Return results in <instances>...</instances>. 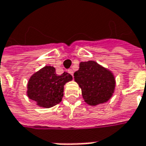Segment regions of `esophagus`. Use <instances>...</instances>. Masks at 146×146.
I'll return each instance as SVG.
<instances>
[{
	"label": "esophagus",
	"mask_w": 146,
	"mask_h": 146,
	"mask_svg": "<svg viewBox=\"0 0 146 146\" xmlns=\"http://www.w3.org/2000/svg\"><path fill=\"white\" fill-rule=\"evenodd\" d=\"M68 72H69L70 74V75H71V76H73V74H74V71H73V70L70 69L69 70H68Z\"/></svg>",
	"instance_id": "1"
}]
</instances>
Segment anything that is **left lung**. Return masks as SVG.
<instances>
[{
	"instance_id": "left-lung-1",
	"label": "left lung",
	"mask_w": 146,
	"mask_h": 146,
	"mask_svg": "<svg viewBox=\"0 0 146 146\" xmlns=\"http://www.w3.org/2000/svg\"><path fill=\"white\" fill-rule=\"evenodd\" d=\"M74 78L81 88L84 101L90 105L105 103L114 92L115 79L112 72L94 61L80 62Z\"/></svg>"
}]
</instances>
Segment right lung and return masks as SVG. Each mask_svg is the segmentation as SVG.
Listing matches in <instances>:
<instances>
[{
	"instance_id": "add662e5",
	"label": "right lung",
	"mask_w": 146,
	"mask_h": 146,
	"mask_svg": "<svg viewBox=\"0 0 146 146\" xmlns=\"http://www.w3.org/2000/svg\"><path fill=\"white\" fill-rule=\"evenodd\" d=\"M71 80L69 73L57 76L53 66H46L29 79L27 94L38 106L48 108L62 101L64 85Z\"/></svg>"
}]
</instances>
